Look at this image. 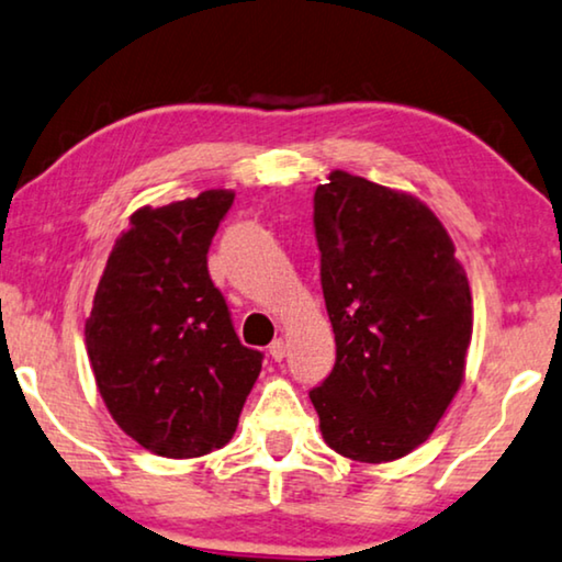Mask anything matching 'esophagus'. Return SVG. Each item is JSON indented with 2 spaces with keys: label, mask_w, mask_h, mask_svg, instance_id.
Instances as JSON below:
<instances>
[{
  "label": "esophagus",
  "mask_w": 562,
  "mask_h": 562,
  "mask_svg": "<svg viewBox=\"0 0 562 562\" xmlns=\"http://www.w3.org/2000/svg\"><path fill=\"white\" fill-rule=\"evenodd\" d=\"M284 353H288V344H284L282 338H278V341L270 344V357H272L274 361H282Z\"/></svg>",
  "instance_id": "34e87169"
}]
</instances>
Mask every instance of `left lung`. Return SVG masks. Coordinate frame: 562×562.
<instances>
[{
	"mask_svg": "<svg viewBox=\"0 0 562 562\" xmlns=\"http://www.w3.org/2000/svg\"><path fill=\"white\" fill-rule=\"evenodd\" d=\"M334 371L311 390L323 440L361 463L407 456L463 382L471 288L450 236L415 195L334 170L315 188Z\"/></svg>",
	"mask_w": 562,
	"mask_h": 562,
	"instance_id": "obj_1",
	"label": "left lung"
}]
</instances>
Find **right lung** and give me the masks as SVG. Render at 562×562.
<instances>
[{
  "label": "right lung",
  "instance_id": "1",
  "mask_svg": "<svg viewBox=\"0 0 562 562\" xmlns=\"http://www.w3.org/2000/svg\"><path fill=\"white\" fill-rule=\"evenodd\" d=\"M232 203V191H203L134 211L86 321L101 400L126 436L165 458L224 448L262 371L205 257Z\"/></svg>",
  "mask_w": 562,
  "mask_h": 562
}]
</instances>
